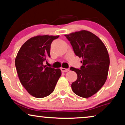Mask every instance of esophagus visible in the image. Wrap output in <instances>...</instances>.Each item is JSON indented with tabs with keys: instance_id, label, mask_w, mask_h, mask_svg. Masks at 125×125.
<instances>
[{
	"instance_id": "1",
	"label": "esophagus",
	"mask_w": 125,
	"mask_h": 125,
	"mask_svg": "<svg viewBox=\"0 0 125 125\" xmlns=\"http://www.w3.org/2000/svg\"><path fill=\"white\" fill-rule=\"evenodd\" d=\"M61 69L62 72H66L69 71V69H65V68H63V67H61Z\"/></svg>"
}]
</instances>
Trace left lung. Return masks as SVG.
I'll list each match as a JSON object with an SVG mask.
<instances>
[{"label": "left lung", "mask_w": 125, "mask_h": 125, "mask_svg": "<svg viewBox=\"0 0 125 125\" xmlns=\"http://www.w3.org/2000/svg\"><path fill=\"white\" fill-rule=\"evenodd\" d=\"M64 36L76 55L82 59L79 69L71 67L77 75L76 81L72 83V89L79 96L89 97L106 81L110 64L108 52L102 41L90 31L83 30Z\"/></svg>", "instance_id": "1"}]
</instances>
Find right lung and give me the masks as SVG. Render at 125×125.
Returning <instances> with one entry per match:
<instances>
[{"instance_id":"add662e5","label":"right lung","mask_w":125,"mask_h":125,"mask_svg":"<svg viewBox=\"0 0 125 125\" xmlns=\"http://www.w3.org/2000/svg\"><path fill=\"white\" fill-rule=\"evenodd\" d=\"M59 36L33 37L21 46L16 57L15 66L20 82L33 97L42 98L51 94L61 77L60 69L43 65V62L51 58L52 42Z\"/></svg>"}]
</instances>
